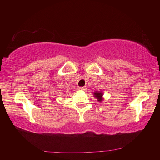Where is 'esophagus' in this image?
<instances>
[{
  "instance_id": "1",
  "label": "esophagus",
  "mask_w": 160,
  "mask_h": 160,
  "mask_svg": "<svg viewBox=\"0 0 160 160\" xmlns=\"http://www.w3.org/2000/svg\"><path fill=\"white\" fill-rule=\"evenodd\" d=\"M79 90L80 91H85L87 90V89L85 87H79Z\"/></svg>"
}]
</instances>
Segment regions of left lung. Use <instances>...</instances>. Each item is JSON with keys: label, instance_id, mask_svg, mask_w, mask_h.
<instances>
[{"label": "left lung", "instance_id": "obj_1", "mask_svg": "<svg viewBox=\"0 0 160 160\" xmlns=\"http://www.w3.org/2000/svg\"><path fill=\"white\" fill-rule=\"evenodd\" d=\"M103 92L102 91H94L93 92V96L96 98L97 100L99 102H102V101H103L104 98H103Z\"/></svg>", "mask_w": 160, "mask_h": 160}]
</instances>
